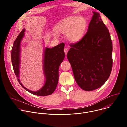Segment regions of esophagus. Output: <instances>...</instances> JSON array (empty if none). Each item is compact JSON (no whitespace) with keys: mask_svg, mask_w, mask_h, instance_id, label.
Returning a JSON list of instances; mask_svg holds the SVG:
<instances>
[{"mask_svg":"<svg viewBox=\"0 0 127 127\" xmlns=\"http://www.w3.org/2000/svg\"><path fill=\"white\" fill-rule=\"evenodd\" d=\"M68 51V50L67 48H65V49H64V52H65V55H66L67 54Z\"/></svg>","mask_w":127,"mask_h":127,"instance_id":"1","label":"esophagus"}]
</instances>
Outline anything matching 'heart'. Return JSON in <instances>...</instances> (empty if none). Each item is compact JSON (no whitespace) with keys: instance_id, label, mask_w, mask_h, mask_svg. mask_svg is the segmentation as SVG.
Returning a JSON list of instances; mask_svg holds the SVG:
<instances>
[{"instance_id":"1","label":"heart","mask_w":127,"mask_h":127,"mask_svg":"<svg viewBox=\"0 0 127 127\" xmlns=\"http://www.w3.org/2000/svg\"><path fill=\"white\" fill-rule=\"evenodd\" d=\"M86 24V20L84 17L71 15L64 19L57 26V30L61 33L66 35L70 42L76 43L83 38ZM54 35L56 36L57 34Z\"/></svg>"}]
</instances>
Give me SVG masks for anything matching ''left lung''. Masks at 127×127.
<instances>
[{"instance_id": "obj_1", "label": "left lung", "mask_w": 127, "mask_h": 127, "mask_svg": "<svg viewBox=\"0 0 127 127\" xmlns=\"http://www.w3.org/2000/svg\"><path fill=\"white\" fill-rule=\"evenodd\" d=\"M94 14L87 32L67 54L75 79L82 89L92 91L101 86L112 69L113 46L108 30L99 13Z\"/></svg>"}]
</instances>
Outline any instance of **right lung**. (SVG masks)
I'll list each match as a JSON object with an SVG mask.
<instances>
[{
	"label": "right lung",
	"instance_id": "right-lung-1",
	"mask_svg": "<svg viewBox=\"0 0 127 127\" xmlns=\"http://www.w3.org/2000/svg\"><path fill=\"white\" fill-rule=\"evenodd\" d=\"M24 29L14 42L11 50V61L14 73L21 85L27 91L36 95L44 96L51 95L56 88L58 82L59 67L65 58V44L62 43L52 48L46 47L43 53V73L45 82L42 87L37 91H32L26 88L20 79L21 42L25 36Z\"/></svg>",
	"mask_w": 127,
	"mask_h": 127
}]
</instances>
